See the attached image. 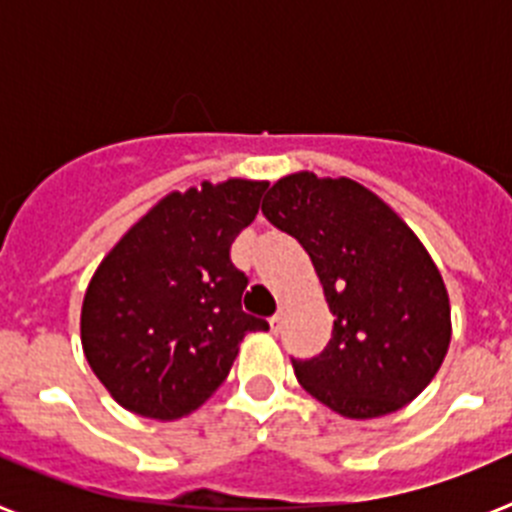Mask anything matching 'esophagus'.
<instances>
[{
  "label": "esophagus",
  "instance_id": "obj_1",
  "mask_svg": "<svg viewBox=\"0 0 512 512\" xmlns=\"http://www.w3.org/2000/svg\"><path fill=\"white\" fill-rule=\"evenodd\" d=\"M282 323H284L282 312H277V315H271V318H269V328H271V333H279V330H282Z\"/></svg>",
  "mask_w": 512,
  "mask_h": 512
}]
</instances>
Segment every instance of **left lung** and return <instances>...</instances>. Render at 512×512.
<instances>
[{
    "label": "left lung",
    "mask_w": 512,
    "mask_h": 512,
    "mask_svg": "<svg viewBox=\"0 0 512 512\" xmlns=\"http://www.w3.org/2000/svg\"><path fill=\"white\" fill-rule=\"evenodd\" d=\"M261 212L300 241L336 315L323 354L292 359L302 387L356 420L415 400L451 341L449 292L418 235L346 176H284L266 192Z\"/></svg>",
    "instance_id": "1"
}]
</instances>
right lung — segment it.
Here are the masks:
<instances>
[{"label":"right lung","mask_w":512,"mask_h":512,"mask_svg":"<svg viewBox=\"0 0 512 512\" xmlns=\"http://www.w3.org/2000/svg\"><path fill=\"white\" fill-rule=\"evenodd\" d=\"M266 182L228 179L171 192L102 259L81 305V346L122 408L192 413L225 382L238 343L269 323L241 307L248 277L230 261Z\"/></svg>","instance_id":"right-lung-1"}]
</instances>
